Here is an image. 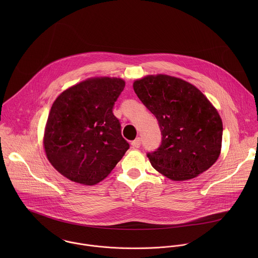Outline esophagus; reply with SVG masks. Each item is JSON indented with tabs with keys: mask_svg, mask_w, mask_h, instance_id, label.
<instances>
[{
	"mask_svg": "<svg viewBox=\"0 0 258 258\" xmlns=\"http://www.w3.org/2000/svg\"><path fill=\"white\" fill-rule=\"evenodd\" d=\"M131 145H132L133 148L140 147L141 146V138H136L134 141H132Z\"/></svg>",
	"mask_w": 258,
	"mask_h": 258,
	"instance_id": "obj_1",
	"label": "esophagus"
}]
</instances>
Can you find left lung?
Wrapping results in <instances>:
<instances>
[{
	"label": "left lung",
	"instance_id": "8db88e82",
	"mask_svg": "<svg viewBox=\"0 0 258 258\" xmlns=\"http://www.w3.org/2000/svg\"><path fill=\"white\" fill-rule=\"evenodd\" d=\"M133 88L161 130V145L147 154L155 170L173 181H185L217 162L222 139L221 116L196 86L158 74L136 80Z\"/></svg>",
	"mask_w": 258,
	"mask_h": 258
}]
</instances>
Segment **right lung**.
<instances>
[{"label":"right lung","instance_id":"obj_1","mask_svg":"<svg viewBox=\"0 0 258 258\" xmlns=\"http://www.w3.org/2000/svg\"><path fill=\"white\" fill-rule=\"evenodd\" d=\"M124 87L121 78H89L63 91L53 102L43 146L50 164L69 180L99 183L129 149L112 112Z\"/></svg>","mask_w":258,"mask_h":258}]
</instances>
